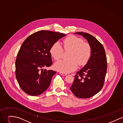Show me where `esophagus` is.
Listing matches in <instances>:
<instances>
[{"mask_svg":"<svg viewBox=\"0 0 123 123\" xmlns=\"http://www.w3.org/2000/svg\"><path fill=\"white\" fill-rule=\"evenodd\" d=\"M59 74H61V75L66 76V75H67V74H65V73H62V72H60V73H59Z\"/></svg>","mask_w":123,"mask_h":123,"instance_id":"obj_1","label":"esophagus"}]
</instances>
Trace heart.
<instances>
[{"mask_svg":"<svg viewBox=\"0 0 123 123\" xmlns=\"http://www.w3.org/2000/svg\"><path fill=\"white\" fill-rule=\"evenodd\" d=\"M63 44L65 50H70L68 55L69 59L57 62L54 68L57 71L63 73H70L75 71L78 65L83 66L88 62L92 53V48L89 43L84 42L81 38L71 36L63 41ZM49 52L52 57L57 60L62 57L64 49L57 42L52 45Z\"/></svg>","mask_w":123,"mask_h":123,"instance_id":"heart-1","label":"heart"}]
</instances>
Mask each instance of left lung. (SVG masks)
Returning a JSON list of instances; mask_svg holds the SVG:
<instances>
[{"mask_svg":"<svg viewBox=\"0 0 123 123\" xmlns=\"http://www.w3.org/2000/svg\"><path fill=\"white\" fill-rule=\"evenodd\" d=\"M75 33L87 40L92 48V53L87 64L76 73L70 89L76 97L88 98L98 93L104 86L107 58L103 45L94 37L84 32Z\"/></svg>","mask_w":123,"mask_h":123,"instance_id":"obj_1","label":"left lung"}]
</instances>
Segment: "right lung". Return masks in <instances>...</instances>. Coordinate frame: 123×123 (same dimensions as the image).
Here are the masks:
<instances>
[{
    "instance_id": "add662e5",
    "label": "right lung",
    "mask_w": 123,
    "mask_h": 123,
    "mask_svg": "<svg viewBox=\"0 0 123 123\" xmlns=\"http://www.w3.org/2000/svg\"><path fill=\"white\" fill-rule=\"evenodd\" d=\"M66 36L61 33L41 30L31 35L23 43L16 59L15 75L25 93L36 96L49 87L56 72L42 68L52 64L50 49Z\"/></svg>"
}]
</instances>
